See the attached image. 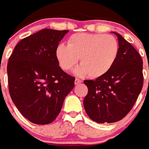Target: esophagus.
I'll use <instances>...</instances> for the list:
<instances>
[{
	"label": "esophagus",
	"instance_id": "obj_1",
	"mask_svg": "<svg viewBox=\"0 0 149 149\" xmlns=\"http://www.w3.org/2000/svg\"><path fill=\"white\" fill-rule=\"evenodd\" d=\"M82 83V80L81 79H79L78 78H76V79H75V84L76 85H78V84H79V83Z\"/></svg>",
	"mask_w": 149,
	"mask_h": 149
}]
</instances>
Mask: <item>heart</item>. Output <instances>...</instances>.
<instances>
[{
	"mask_svg": "<svg viewBox=\"0 0 149 149\" xmlns=\"http://www.w3.org/2000/svg\"><path fill=\"white\" fill-rule=\"evenodd\" d=\"M118 43L112 35L101 33H76L68 40L67 45L61 43L56 50L60 67L65 71L72 70L78 62V75L98 78L112 68L118 54Z\"/></svg>",
	"mask_w": 149,
	"mask_h": 149,
	"instance_id": "obj_1",
	"label": "heart"
}]
</instances>
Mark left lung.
<instances>
[{
    "label": "left lung",
    "mask_w": 149,
    "mask_h": 149,
    "mask_svg": "<svg viewBox=\"0 0 149 149\" xmlns=\"http://www.w3.org/2000/svg\"><path fill=\"white\" fill-rule=\"evenodd\" d=\"M118 54L106 74L95 80H84L88 93L83 100L86 112L97 123L123 119L135 105L143 86V61L135 47L120 34Z\"/></svg>",
    "instance_id": "obj_1"
}]
</instances>
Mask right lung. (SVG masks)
Listing matches in <instances>:
<instances>
[{"instance_id": "right-lung-1", "label": "right lung", "mask_w": 149, "mask_h": 149, "mask_svg": "<svg viewBox=\"0 0 149 149\" xmlns=\"http://www.w3.org/2000/svg\"><path fill=\"white\" fill-rule=\"evenodd\" d=\"M68 32L43 29L16 45L8 63V89L20 112L37 125L51 123L74 87L75 77L59 66L56 50Z\"/></svg>"}]
</instances>
